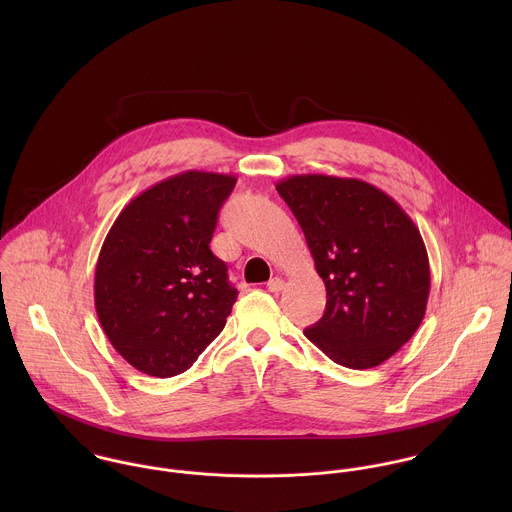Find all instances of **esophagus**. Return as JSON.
Masks as SVG:
<instances>
[{
	"mask_svg": "<svg viewBox=\"0 0 512 512\" xmlns=\"http://www.w3.org/2000/svg\"><path fill=\"white\" fill-rule=\"evenodd\" d=\"M268 292L280 293L284 290V280L282 278H272L268 284H266Z\"/></svg>",
	"mask_w": 512,
	"mask_h": 512,
	"instance_id": "esophagus-1",
	"label": "esophagus"
}]
</instances>
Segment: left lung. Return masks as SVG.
Masks as SVG:
<instances>
[{
  "mask_svg": "<svg viewBox=\"0 0 512 512\" xmlns=\"http://www.w3.org/2000/svg\"><path fill=\"white\" fill-rule=\"evenodd\" d=\"M276 189L327 290L325 313L305 337L337 365H382L426 315L430 260L418 226L361 179L292 175Z\"/></svg>",
  "mask_w": 512,
  "mask_h": 512,
  "instance_id": "left-lung-1",
  "label": "left lung"
}]
</instances>
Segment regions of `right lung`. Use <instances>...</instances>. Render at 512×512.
I'll return each mask as SVG.
<instances>
[{
  "label": "right lung",
  "instance_id": "add662e5",
  "mask_svg": "<svg viewBox=\"0 0 512 512\" xmlns=\"http://www.w3.org/2000/svg\"><path fill=\"white\" fill-rule=\"evenodd\" d=\"M236 177L183 171L132 199L108 230L94 305L112 347L140 372H185L219 337L238 297L209 244Z\"/></svg>",
  "mask_w": 512,
  "mask_h": 512
}]
</instances>
